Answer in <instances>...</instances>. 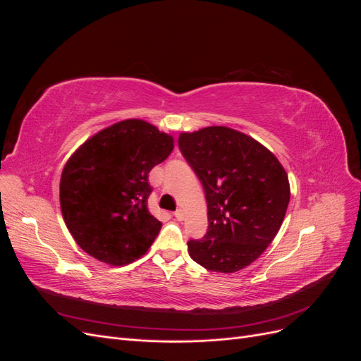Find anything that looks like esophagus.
Returning a JSON list of instances; mask_svg holds the SVG:
<instances>
[{
  "instance_id": "34e87169",
  "label": "esophagus",
  "mask_w": 361,
  "mask_h": 361,
  "mask_svg": "<svg viewBox=\"0 0 361 361\" xmlns=\"http://www.w3.org/2000/svg\"><path fill=\"white\" fill-rule=\"evenodd\" d=\"M174 218H176L178 221H182L183 220V211L182 209H178V211H174Z\"/></svg>"
}]
</instances>
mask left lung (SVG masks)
<instances>
[{"mask_svg":"<svg viewBox=\"0 0 361 361\" xmlns=\"http://www.w3.org/2000/svg\"><path fill=\"white\" fill-rule=\"evenodd\" d=\"M179 150L203 185L207 232L190 239L194 262L215 272H236L276 238L290 190L285 169L251 137L226 126L180 134Z\"/></svg>","mask_w":361,"mask_h":361,"instance_id":"left-lung-1","label":"left lung"}]
</instances>
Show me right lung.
Returning <instances> with one entry per match:
<instances>
[{
    "mask_svg": "<svg viewBox=\"0 0 361 361\" xmlns=\"http://www.w3.org/2000/svg\"><path fill=\"white\" fill-rule=\"evenodd\" d=\"M173 138L145 120H123L71 157L60 180L64 223L85 253L110 265L143 256L161 231L147 209L149 171L167 159Z\"/></svg>",
    "mask_w": 361,
    "mask_h": 361,
    "instance_id": "right-lung-1",
    "label": "right lung"
}]
</instances>
